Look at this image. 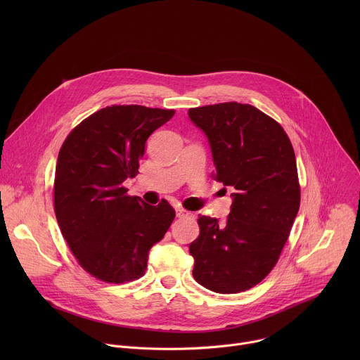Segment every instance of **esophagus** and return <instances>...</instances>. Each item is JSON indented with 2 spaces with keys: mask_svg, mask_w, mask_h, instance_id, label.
I'll return each instance as SVG.
<instances>
[{
  "mask_svg": "<svg viewBox=\"0 0 360 360\" xmlns=\"http://www.w3.org/2000/svg\"><path fill=\"white\" fill-rule=\"evenodd\" d=\"M176 217L178 218H188V217H191V214L188 211L182 210V208H176Z\"/></svg>",
  "mask_w": 360,
  "mask_h": 360,
  "instance_id": "esophagus-1",
  "label": "esophagus"
}]
</instances>
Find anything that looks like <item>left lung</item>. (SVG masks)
<instances>
[{"instance_id": "1", "label": "left lung", "mask_w": 360, "mask_h": 360, "mask_svg": "<svg viewBox=\"0 0 360 360\" xmlns=\"http://www.w3.org/2000/svg\"><path fill=\"white\" fill-rule=\"evenodd\" d=\"M188 115L208 138L214 178L236 189L225 222L198 218L192 275L217 293L243 292L274 269L297 215L295 152L283 128L249 104L224 102Z\"/></svg>"}]
</instances>
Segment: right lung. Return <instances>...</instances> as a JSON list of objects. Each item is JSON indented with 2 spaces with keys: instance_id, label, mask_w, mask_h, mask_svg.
<instances>
[{
  "instance_id": "add662e5",
  "label": "right lung",
  "mask_w": 360,
  "mask_h": 360,
  "mask_svg": "<svg viewBox=\"0 0 360 360\" xmlns=\"http://www.w3.org/2000/svg\"><path fill=\"white\" fill-rule=\"evenodd\" d=\"M174 110L141 105L102 108L75 127L57 161L54 210L79 265L96 279L124 283L145 274L150 248L171 226L175 211L127 195L149 135Z\"/></svg>"
}]
</instances>
